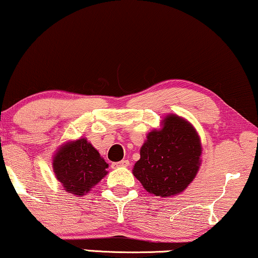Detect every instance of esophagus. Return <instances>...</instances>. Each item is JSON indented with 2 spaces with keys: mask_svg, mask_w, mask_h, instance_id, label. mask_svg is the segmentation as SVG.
Instances as JSON below:
<instances>
[{
  "mask_svg": "<svg viewBox=\"0 0 258 258\" xmlns=\"http://www.w3.org/2000/svg\"><path fill=\"white\" fill-rule=\"evenodd\" d=\"M128 165H129L128 160H122L119 162H116V163H112L111 167L112 168H119V167H128Z\"/></svg>",
  "mask_w": 258,
  "mask_h": 258,
  "instance_id": "1",
  "label": "esophagus"
}]
</instances>
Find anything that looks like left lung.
<instances>
[{
  "mask_svg": "<svg viewBox=\"0 0 258 258\" xmlns=\"http://www.w3.org/2000/svg\"><path fill=\"white\" fill-rule=\"evenodd\" d=\"M134 175L144 189L156 196L182 192L195 178L200 167V137L195 129L178 116L164 119L163 128L147 136Z\"/></svg>",
  "mask_w": 258,
  "mask_h": 258,
  "instance_id": "left-lung-1",
  "label": "left lung"
}]
</instances>
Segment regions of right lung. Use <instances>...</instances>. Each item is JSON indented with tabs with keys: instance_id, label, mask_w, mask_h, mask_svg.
<instances>
[{
	"instance_id": "1",
	"label": "right lung",
	"mask_w": 258,
	"mask_h": 258,
	"mask_svg": "<svg viewBox=\"0 0 258 258\" xmlns=\"http://www.w3.org/2000/svg\"><path fill=\"white\" fill-rule=\"evenodd\" d=\"M52 167L67 191L81 196L107 175L108 164L87 140L81 139L59 149Z\"/></svg>"
}]
</instances>
